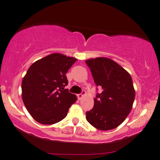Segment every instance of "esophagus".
Returning <instances> with one entry per match:
<instances>
[{
    "mask_svg": "<svg viewBox=\"0 0 160 160\" xmlns=\"http://www.w3.org/2000/svg\"><path fill=\"white\" fill-rule=\"evenodd\" d=\"M84 94H86V91L82 90V92L80 93V94H78V98L79 100H81V99L82 98V97H83V95H84Z\"/></svg>",
    "mask_w": 160,
    "mask_h": 160,
    "instance_id": "34e87169",
    "label": "esophagus"
}]
</instances>
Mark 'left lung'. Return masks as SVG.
I'll return each mask as SVG.
<instances>
[{"label": "left lung", "mask_w": 160, "mask_h": 160, "mask_svg": "<svg viewBox=\"0 0 160 160\" xmlns=\"http://www.w3.org/2000/svg\"><path fill=\"white\" fill-rule=\"evenodd\" d=\"M86 63L95 84L102 88L100 94L97 93L93 108L86 113V120L99 130L117 128L129 114L134 103L132 78L122 66L108 58L87 60Z\"/></svg>", "instance_id": "1"}]
</instances>
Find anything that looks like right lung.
I'll list each match as a JSON object with an SVG mask.
<instances>
[{"instance_id": "1", "label": "right lung", "mask_w": 160, "mask_h": 160, "mask_svg": "<svg viewBox=\"0 0 160 160\" xmlns=\"http://www.w3.org/2000/svg\"><path fill=\"white\" fill-rule=\"evenodd\" d=\"M77 59L54 53L34 62L22 80V98L35 120L44 125L61 121L77 100L68 92L66 74Z\"/></svg>"}]
</instances>
